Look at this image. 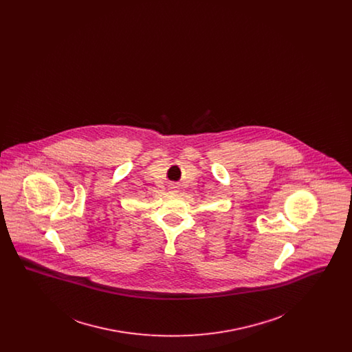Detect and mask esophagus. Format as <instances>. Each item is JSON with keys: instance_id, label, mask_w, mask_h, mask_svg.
<instances>
[{"instance_id": "34e87169", "label": "esophagus", "mask_w": 352, "mask_h": 352, "mask_svg": "<svg viewBox=\"0 0 352 352\" xmlns=\"http://www.w3.org/2000/svg\"><path fill=\"white\" fill-rule=\"evenodd\" d=\"M168 190H170V192H177V186L174 184H168Z\"/></svg>"}]
</instances>
